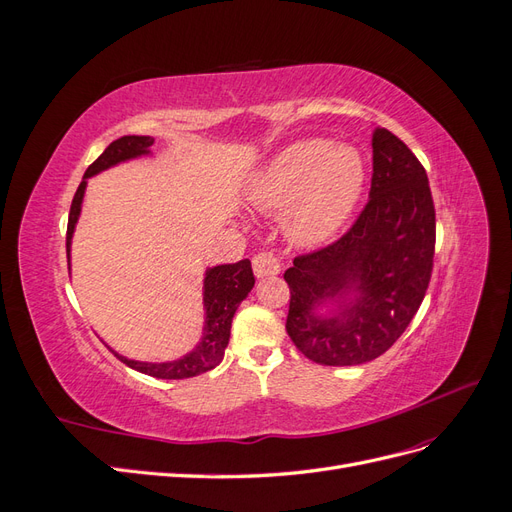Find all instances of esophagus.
<instances>
[{
	"label": "esophagus",
	"instance_id": "esophagus-1",
	"mask_svg": "<svg viewBox=\"0 0 512 512\" xmlns=\"http://www.w3.org/2000/svg\"><path fill=\"white\" fill-rule=\"evenodd\" d=\"M252 265H254L256 277H269V275L280 273V260H277L271 252L256 254L254 260H252Z\"/></svg>",
	"mask_w": 512,
	"mask_h": 512
}]
</instances>
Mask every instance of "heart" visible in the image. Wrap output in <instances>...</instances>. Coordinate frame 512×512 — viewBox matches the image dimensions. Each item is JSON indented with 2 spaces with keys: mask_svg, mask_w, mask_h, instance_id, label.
<instances>
[{
  "mask_svg": "<svg viewBox=\"0 0 512 512\" xmlns=\"http://www.w3.org/2000/svg\"><path fill=\"white\" fill-rule=\"evenodd\" d=\"M363 181L365 162L359 151L327 141H303L262 170L250 198L262 211H288V237L299 245H316L348 220Z\"/></svg>",
  "mask_w": 512,
  "mask_h": 512,
  "instance_id": "heart-1",
  "label": "heart"
}]
</instances>
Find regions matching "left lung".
<instances>
[{"label": "left lung", "mask_w": 512, "mask_h": 512, "mask_svg": "<svg viewBox=\"0 0 512 512\" xmlns=\"http://www.w3.org/2000/svg\"><path fill=\"white\" fill-rule=\"evenodd\" d=\"M374 173L359 218L333 243L299 254L284 273L286 331L309 361L361 365L378 359L408 329L431 280L436 209L423 164L386 128L371 134ZM354 289L335 319L313 307Z\"/></svg>", "instance_id": "1"}]
</instances>
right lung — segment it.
Here are the masks:
<instances>
[{"mask_svg": "<svg viewBox=\"0 0 512 512\" xmlns=\"http://www.w3.org/2000/svg\"><path fill=\"white\" fill-rule=\"evenodd\" d=\"M153 145L151 136H121L117 141L108 145L102 156L85 170V179L100 173V170L119 164L123 160L138 158L149 153V147ZM81 181L76 194L70 205L68 215V232H66V252L70 258V241L72 232L79 220L81 203L85 194L87 181ZM254 288V273H252V262L250 260H239L232 262V265H220L207 271L205 277V309H207V320H205V335L200 339V344L185 354L183 359L170 361V363H143V361H130L126 356H119L113 352L121 363L128 367L141 371V374L162 378V380H183V378H194L198 374H205V371L220 365L224 359V350L230 339V324L232 316H235L239 303L250 294Z\"/></svg>", "mask_w": 512, "mask_h": 512, "instance_id": "1", "label": "right lung"}]
</instances>
